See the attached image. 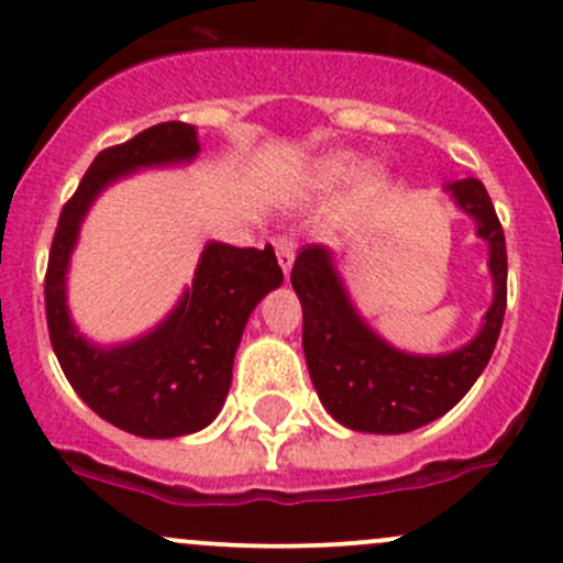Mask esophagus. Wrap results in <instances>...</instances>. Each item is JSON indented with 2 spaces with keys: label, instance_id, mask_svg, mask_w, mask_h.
Here are the masks:
<instances>
[{
  "label": "esophagus",
  "instance_id": "34e87169",
  "mask_svg": "<svg viewBox=\"0 0 563 563\" xmlns=\"http://www.w3.org/2000/svg\"><path fill=\"white\" fill-rule=\"evenodd\" d=\"M275 253H277V261H280V269L288 275V272H291L294 258H297V242H294L291 236H277Z\"/></svg>",
  "mask_w": 563,
  "mask_h": 563
}]
</instances>
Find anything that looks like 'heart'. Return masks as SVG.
I'll return each mask as SVG.
<instances>
[{
	"label": "heart",
	"instance_id": "obj_1",
	"mask_svg": "<svg viewBox=\"0 0 563 563\" xmlns=\"http://www.w3.org/2000/svg\"><path fill=\"white\" fill-rule=\"evenodd\" d=\"M354 174V157L351 155H332L329 161H323L321 166V176L327 181H343ZM384 190V174L382 172H371L362 176V185H360V196L362 198H371L376 192Z\"/></svg>",
	"mask_w": 563,
	"mask_h": 563
}]
</instances>
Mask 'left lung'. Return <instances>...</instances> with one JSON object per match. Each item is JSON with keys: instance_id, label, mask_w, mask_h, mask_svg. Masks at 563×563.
I'll return each mask as SVG.
<instances>
[{"instance_id": "1", "label": "left lung", "mask_w": 563, "mask_h": 563, "mask_svg": "<svg viewBox=\"0 0 563 563\" xmlns=\"http://www.w3.org/2000/svg\"><path fill=\"white\" fill-rule=\"evenodd\" d=\"M457 207L476 220L490 247L493 305L479 334L441 356L402 354L384 343L349 302L321 245L302 247L291 286L302 302V349L323 408L362 433H408L455 408L490 362L507 310V242L485 185L474 176L446 185Z\"/></svg>"}]
</instances>
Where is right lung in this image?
<instances>
[{
  "label": "right lung",
  "instance_id": "obj_1",
  "mask_svg": "<svg viewBox=\"0 0 563 563\" xmlns=\"http://www.w3.org/2000/svg\"><path fill=\"white\" fill-rule=\"evenodd\" d=\"M198 150L192 124L161 122L100 152L62 207L45 269V321L67 382L98 417L141 439L196 433L218 417L247 318L264 294L283 283L272 245L255 250L209 242L192 288L155 332L135 343L100 349L73 327L65 272L78 225L95 198L119 176L141 166L192 161Z\"/></svg>",
  "mask_w": 563,
  "mask_h": 563
}]
</instances>
